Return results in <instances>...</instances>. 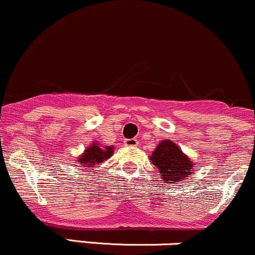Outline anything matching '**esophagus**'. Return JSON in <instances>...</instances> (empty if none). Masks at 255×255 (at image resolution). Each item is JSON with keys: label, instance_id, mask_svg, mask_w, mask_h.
Segmentation results:
<instances>
[{"label": "esophagus", "instance_id": "34e87169", "mask_svg": "<svg viewBox=\"0 0 255 255\" xmlns=\"http://www.w3.org/2000/svg\"><path fill=\"white\" fill-rule=\"evenodd\" d=\"M124 142H125V146H127V147H135V146L139 145V142H137L136 139H126Z\"/></svg>", "mask_w": 255, "mask_h": 255}]
</instances>
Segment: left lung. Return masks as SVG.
Instances as JSON below:
<instances>
[{"label":"left lung","mask_w":255,"mask_h":255,"mask_svg":"<svg viewBox=\"0 0 255 255\" xmlns=\"http://www.w3.org/2000/svg\"><path fill=\"white\" fill-rule=\"evenodd\" d=\"M150 160L158 169L164 183H172L187 177L193 171V163L181 148L170 140H163L152 152Z\"/></svg>","instance_id":"obj_1"}]
</instances>
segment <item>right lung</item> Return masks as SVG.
I'll return each mask as SVG.
<instances>
[{
    "instance_id": "right-lung-1",
    "label": "right lung",
    "mask_w": 255,
    "mask_h": 255,
    "mask_svg": "<svg viewBox=\"0 0 255 255\" xmlns=\"http://www.w3.org/2000/svg\"><path fill=\"white\" fill-rule=\"evenodd\" d=\"M114 147L108 146V147H101L97 144H92L91 147L85 151L83 156L78 158V164H81L84 170L91 168V166H96L98 163H102L103 160L108 159L113 154Z\"/></svg>"
}]
</instances>
